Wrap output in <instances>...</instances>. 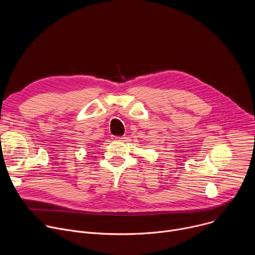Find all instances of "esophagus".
I'll use <instances>...</instances> for the list:
<instances>
[{"label":"esophagus","instance_id":"obj_1","mask_svg":"<svg viewBox=\"0 0 255 255\" xmlns=\"http://www.w3.org/2000/svg\"><path fill=\"white\" fill-rule=\"evenodd\" d=\"M113 138L117 141H122V142L126 141V139H127V137H125V136H114Z\"/></svg>","mask_w":255,"mask_h":255}]
</instances>
